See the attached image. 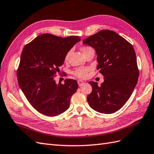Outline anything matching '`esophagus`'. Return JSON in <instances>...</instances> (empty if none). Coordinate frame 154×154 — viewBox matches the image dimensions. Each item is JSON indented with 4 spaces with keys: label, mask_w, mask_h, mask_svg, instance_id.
Listing matches in <instances>:
<instances>
[{
    "label": "esophagus",
    "mask_w": 154,
    "mask_h": 154,
    "mask_svg": "<svg viewBox=\"0 0 154 154\" xmlns=\"http://www.w3.org/2000/svg\"><path fill=\"white\" fill-rule=\"evenodd\" d=\"M78 85L79 86H82L83 84H84V82H83V81H82V80H78Z\"/></svg>",
    "instance_id": "34e87169"
}]
</instances>
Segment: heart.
I'll return each instance as SVG.
<instances>
[{
	"mask_svg": "<svg viewBox=\"0 0 154 154\" xmlns=\"http://www.w3.org/2000/svg\"><path fill=\"white\" fill-rule=\"evenodd\" d=\"M93 49L89 46H83L81 48V51L82 53L83 54V55L86 54L88 52H89L91 51H92ZM70 52H68L67 53V54L66 55V57H65V60H67L68 57H69V55ZM89 71V69L88 68L86 67H80V68H78L74 70V71L72 72V74H74V76L79 78H85L87 76V73Z\"/></svg>",
	"mask_w": 154,
	"mask_h": 154,
	"instance_id": "heart-1",
	"label": "heart"
}]
</instances>
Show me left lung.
Instances as JSON below:
<instances>
[{
    "instance_id": "obj_1",
    "label": "left lung",
    "mask_w": 154,
    "mask_h": 154,
    "mask_svg": "<svg viewBox=\"0 0 154 154\" xmlns=\"http://www.w3.org/2000/svg\"><path fill=\"white\" fill-rule=\"evenodd\" d=\"M83 44L95 49L97 69L104 76L100 86L97 82H88L92 91L87 97L88 103L98 112L114 113L127 103L137 83L139 70L133 46L108 29L84 39Z\"/></svg>"
}]
</instances>
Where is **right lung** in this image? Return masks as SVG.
I'll return each instance as SVG.
<instances>
[{
	"label": "right lung",
	"instance_id": "1",
	"mask_svg": "<svg viewBox=\"0 0 154 154\" xmlns=\"http://www.w3.org/2000/svg\"><path fill=\"white\" fill-rule=\"evenodd\" d=\"M80 40L76 36L62 38L46 33L24 46L17 72L18 83L27 101L40 113L55 116L69 108L78 83L66 79L63 84H57L54 76L67 53Z\"/></svg>",
	"mask_w": 154,
	"mask_h": 154
}]
</instances>
